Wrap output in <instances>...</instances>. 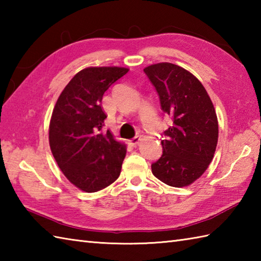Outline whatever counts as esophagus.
<instances>
[{"mask_svg": "<svg viewBox=\"0 0 261 261\" xmlns=\"http://www.w3.org/2000/svg\"><path fill=\"white\" fill-rule=\"evenodd\" d=\"M141 140H142L141 137H136V138H134V139L129 140V145L132 146V147H136V146L139 145Z\"/></svg>", "mask_w": 261, "mask_h": 261, "instance_id": "1", "label": "esophagus"}]
</instances>
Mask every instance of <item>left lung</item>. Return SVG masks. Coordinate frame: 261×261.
<instances>
[{
	"label": "left lung",
	"mask_w": 261,
	"mask_h": 261,
	"mask_svg": "<svg viewBox=\"0 0 261 261\" xmlns=\"http://www.w3.org/2000/svg\"><path fill=\"white\" fill-rule=\"evenodd\" d=\"M143 71L156 87L164 113L173 119L162 140L163 156L151 165L152 174L169 186L191 185L207 169L218 145L213 103L202 83L178 65L158 63Z\"/></svg>",
	"instance_id": "obj_1"
}]
</instances>
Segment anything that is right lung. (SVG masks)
<instances>
[{
	"mask_svg": "<svg viewBox=\"0 0 261 261\" xmlns=\"http://www.w3.org/2000/svg\"><path fill=\"white\" fill-rule=\"evenodd\" d=\"M129 68L87 67L60 93L49 123V146L58 167L81 191L94 193L118 179L126 147L103 132L105 91Z\"/></svg>",
	"mask_w": 261,
	"mask_h": 261,
	"instance_id": "add662e5",
	"label": "right lung"
}]
</instances>
